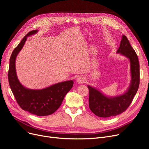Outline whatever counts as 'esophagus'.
I'll return each mask as SVG.
<instances>
[{
    "label": "esophagus",
    "instance_id": "esophagus-1",
    "mask_svg": "<svg viewBox=\"0 0 149 149\" xmlns=\"http://www.w3.org/2000/svg\"><path fill=\"white\" fill-rule=\"evenodd\" d=\"M77 82L79 84L81 83H84L86 82V79L83 76H80L77 78Z\"/></svg>",
    "mask_w": 149,
    "mask_h": 149
}]
</instances>
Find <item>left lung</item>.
Returning a JSON list of instances; mask_svg holds the SVG:
<instances>
[{"label":"left lung","instance_id":"obj_1","mask_svg":"<svg viewBox=\"0 0 149 149\" xmlns=\"http://www.w3.org/2000/svg\"><path fill=\"white\" fill-rule=\"evenodd\" d=\"M117 52L130 60L131 84L126 93L113 98L107 97L97 89L88 86L89 108L93 113L99 117L107 118L124 112L131 104L139 88V64L138 56L125 35L123 36Z\"/></svg>","mask_w":149,"mask_h":149}]
</instances>
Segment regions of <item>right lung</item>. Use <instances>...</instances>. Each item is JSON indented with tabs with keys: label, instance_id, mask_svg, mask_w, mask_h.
Returning a JSON list of instances; mask_svg holds the SVG:
<instances>
[{
	"label": "right lung",
	"instance_id": "obj_1",
	"mask_svg": "<svg viewBox=\"0 0 149 149\" xmlns=\"http://www.w3.org/2000/svg\"><path fill=\"white\" fill-rule=\"evenodd\" d=\"M37 32V30L29 32L13 50L10 60L8 77L15 100L23 110L37 116H46L54 113L59 108L65 96L72 88L74 81L61 82L40 90L26 89L19 82L15 72V58L24 45L27 37Z\"/></svg>",
	"mask_w": 149,
	"mask_h": 149
}]
</instances>
